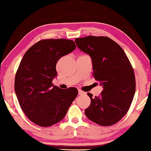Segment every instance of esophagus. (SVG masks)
<instances>
[{"instance_id": "34e87169", "label": "esophagus", "mask_w": 151, "mask_h": 151, "mask_svg": "<svg viewBox=\"0 0 151 151\" xmlns=\"http://www.w3.org/2000/svg\"><path fill=\"white\" fill-rule=\"evenodd\" d=\"M85 93L83 91L81 90H78V94H80V95H81V94H84Z\"/></svg>"}]
</instances>
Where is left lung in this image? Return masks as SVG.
Listing matches in <instances>:
<instances>
[{
  "label": "left lung",
  "instance_id": "obj_1",
  "mask_svg": "<svg viewBox=\"0 0 151 151\" xmlns=\"http://www.w3.org/2000/svg\"><path fill=\"white\" fill-rule=\"evenodd\" d=\"M78 48L90 55L93 75L103 86L99 96L88 93L91 104L87 118L101 126H111L123 117L131 106L136 89L133 68L124 50L107 37L77 38Z\"/></svg>",
  "mask_w": 151,
  "mask_h": 151
}]
</instances>
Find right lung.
<instances>
[{"instance_id": "obj_1", "label": "right lung", "mask_w": 151, "mask_h": 151, "mask_svg": "<svg viewBox=\"0 0 151 151\" xmlns=\"http://www.w3.org/2000/svg\"><path fill=\"white\" fill-rule=\"evenodd\" d=\"M76 48L73 40L45 39L29 48L17 71L14 90L30 121L47 127L60 122L78 94L77 88L63 90L52 84L58 60Z\"/></svg>"}]
</instances>
